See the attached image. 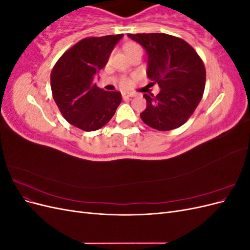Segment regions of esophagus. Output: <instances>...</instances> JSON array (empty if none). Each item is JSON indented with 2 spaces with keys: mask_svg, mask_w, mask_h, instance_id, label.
<instances>
[{
  "mask_svg": "<svg viewBox=\"0 0 250 250\" xmlns=\"http://www.w3.org/2000/svg\"><path fill=\"white\" fill-rule=\"evenodd\" d=\"M122 97H123V99H128V98L133 97V95H132V94H129V93H124V94L122 95Z\"/></svg>",
  "mask_w": 250,
  "mask_h": 250,
  "instance_id": "1",
  "label": "esophagus"
}]
</instances>
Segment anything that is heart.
Here are the masks:
<instances>
[{"label":"heart","mask_w":250,"mask_h":250,"mask_svg":"<svg viewBox=\"0 0 250 250\" xmlns=\"http://www.w3.org/2000/svg\"><path fill=\"white\" fill-rule=\"evenodd\" d=\"M123 48H124V51H125V53H126L127 55H130V54H132V53H134V52L142 51V47L140 46L139 43L134 42H126L124 46H123ZM121 84H122L125 87H127V86L130 85V81L128 80V79H123L122 81H121Z\"/></svg>","instance_id":"b5f03b06"}]
</instances>
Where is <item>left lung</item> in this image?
<instances>
[{"mask_svg": "<svg viewBox=\"0 0 250 250\" xmlns=\"http://www.w3.org/2000/svg\"><path fill=\"white\" fill-rule=\"evenodd\" d=\"M145 48L147 76L157 83L156 96L145 94L146 109L141 119L156 130L168 131L184 125L198 106L206 86V67L192 46L165 33L128 34Z\"/></svg>", "mask_w": 250, "mask_h": 250, "instance_id": "left-lung-1", "label": "left lung"}]
</instances>
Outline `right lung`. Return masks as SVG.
Listing matches in <instances>:
<instances>
[{
	"instance_id": "1",
	"label": "right lung",
	"mask_w": 250,
	"mask_h": 250,
	"mask_svg": "<svg viewBox=\"0 0 250 250\" xmlns=\"http://www.w3.org/2000/svg\"><path fill=\"white\" fill-rule=\"evenodd\" d=\"M122 37L83 39L64 52L53 67V99L67 122L81 130L95 131L106 125L122 101L120 92L103 90L94 79Z\"/></svg>"
}]
</instances>
